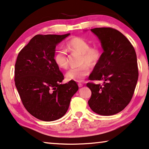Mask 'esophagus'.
I'll list each match as a JSON object with an SVG mask.
<instances>
[{
    "label": "esophagus",
    "instance_id": "1",
    "mask_svg": "<svg viewBox=\"0 0 149 149\" xmlns=\"http://www.w3.org/2000/svg\"><path fill=\"white\" fill-rule=\"evenodd\" d=\"M78 86H79V88L82 87V86H83V84H81V83H79V84H78Z\"/></svg>",
    "mask_w": 149,
    "mask_h": 149
}]
</instances>
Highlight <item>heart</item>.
I'll list each match as a JSON object with an SVG mask.
<instances>
[{"label":"heart","mask_w":149,"mask_h":149,"mask_svg":"<svg viewBox=\"0 0 149 149\" xmlns=\"http://www.w3.org/2000/svg\"><path fill=\"white\" fill-rule=\"evenodd\" d=\"M67 49L72 53L81 54L78 68L71 69L65 75L68 81H81L90 74V68H94L100 61L101 51L98 47H91L88 42L80 37H74L67 43ZM54 63L58 68L65 70L68 67V59L65 51L58 50L54 54Z\"/></svg>","instance_id":"1"}]
</instances>
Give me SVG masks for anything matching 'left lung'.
Returning <instances> with one entry per match:
<instances>
[{
	"label": "left lung",
	"mask_w": 149,
	"mask_h": 149,
	"mask_svg": "<svg viewBox=\"0 0 149 149\" xmlns=\"http://www.w3.org/2000/svg\"><path fill=\"white\" fill-rule=\"evenodd\" d=\"M91 31L101 43L103 53L90 75L91 80H103V84L88 83L92 92L89 107L100 116H113L126 107L132 98L138 78L135 50L126 37L111 28Z\"/></svg>",
	"instance_id": "left-lung-1"
}]
</instances>
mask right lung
Listing matches in <instances>:
<instances>
[{
    "label": "right lung",
    "instance_id": "add662e5",
    "mask_svg": "<svg viewBox=\"0 0 149 149\" xmlns=\"http://www.w3.org/2000/svg\"><path fill=\"white\" fill-rule=\"evenodd\" d=\"M70 35L35 36L17 58L15 86L26 110L40 120L61 118L78 91L74 81L61 84L64 76L53 60L56 46Z\"/></svg>",
    "mask_w": 149,
    "mask_h": 149
}]
</instances>
